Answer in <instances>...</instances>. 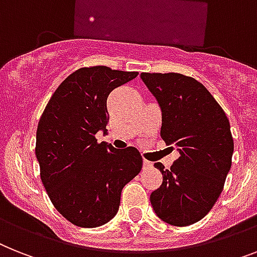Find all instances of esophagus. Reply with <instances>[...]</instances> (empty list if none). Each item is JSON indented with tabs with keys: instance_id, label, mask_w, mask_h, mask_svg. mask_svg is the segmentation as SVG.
I'll list each match as a JSON object with an SVG mask.
<instances>
[{
	"instance_id": "esophagus-1",
	"label": "esophagus",
	"mask_w": 257,
	"mask_h": 257,
	"mask_svg": "<svg viewBox=\"0 0 257 257\" xmlns=\"http://www.w3.org/2000/svg\"><path fill=\"white\" fill-rule=\"evenodd\" d=\"M152 165L151 162H148V160H143V168H150Z\"/></svg>"
}]
</instances>
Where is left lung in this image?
<instances>
[{
  "label": "left lung",
  "mask_w": 257,
  "mask_h": 257,
  "mask_svg": "<svg viewBox=\"0 0 257 257\" xmlns=\"http://www.w3.org/2000/svg\"><path fill=\"white\" fill-rule=\"evenodd\" d=\"M162 110L160 137L180 156L151 193L154 211L165 223L189 226L209 213L231 168L234 139L230 122L214 97L197 80L180 73H142Z\"/></svg>",
  "instance_id": "8db88e82"
}]
</instances>
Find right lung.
I'll use <instances>...</instances> for the list:
<instances>
[{"label": "right lung", "instance_id": "add662e5", "mask_svg": "<svg viewBox=\"0 0 257 257\" xmlns=\"http://www.w3.org/2000/svg\"><path fill=\"white\" fill-rule=\"evenodd\" d=\"M138 72L80 68L55 90L40 116L37 155L40 179L55 209L80 227H98L115 217L120 193L141 172L135 147L116 150L95 134L107 131V97Z\"/></svg>", "mask_w": 257, "mask_h": 257}]
</instances>
